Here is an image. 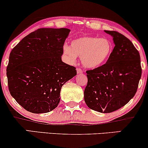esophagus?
<instances>
[{"instance_id": "obj_1", "label": "esophagus", "mask_w": 148, "mask_h": 148, "mask_svg": "<svg viewBox=\"0 0 148 148\" xmlns=\"http://www.w3.org/2000/svg\"><path fill=\"white\" fill-rule=\"evenodd\" d=\"M76 72H77V74H81L83 72V70L80 68H77L76 69Z\"/></svg>"}]
</instances>
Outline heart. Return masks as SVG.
I'll list each match as a JSON object with an SVG mask.
<instances>
[{
  "mask_svg": "<svg viewBox=\"0 0 148 148\" xmlns=\"http://www.w3.org/2000/svg\"><path fill=\"white\" fill-rule=\"evenodd\" d=\"M112 44L108 39L85 36L73 40L70 46L65 45L63 51L69 63H74L77 56L85 68L95 69L103 66L112 52Z\"/></svg>",
  "mask_w": 148,
  "mask_h": 148,
  "instance_id": "heart-1",
  "label": "heart"
}]
</instances>
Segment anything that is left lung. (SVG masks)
Here are the masks:
<instances>
[{
	"label": "left lung",
	"mask_w": 148,
	"mask_h": 148,
	"mask_svg": "<svg viewBox=\"0 0 148 148\" xmlns=\"http://www.w3.org/2000/svg\"><path fill=\"white\" fill-rule=\"evenodd\" d=\"M104 31L112 36L115 46L106 64L86 72L88 84L84 100L90 109L110 113L134 97L142 69L140 54L132 42L117 32Z\"/></svg>",
	"instance_id": "obj_1"
}]
</instances>
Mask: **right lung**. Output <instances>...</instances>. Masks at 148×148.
I'll use <instances>...</instances> for the list:
<instances>
[{
	"instance_id": "add662e5",
	"label": "right lung",
	"mask_w": 148,
	"mask_h": 148,
	"mask_svg": "<svg viewBox=\"0 0 148 148\" xmlns=\"http://www.w3.org/2000/svg\"><path fill=\"white\" fill-rule=\"evenodd\" d=\"M70 30L40 28L24 37L12 49L7 67L12 97L32 113H47L60 102L62 86L76 75L63 63V47Z\"/></svg>"
}]
</instances>
